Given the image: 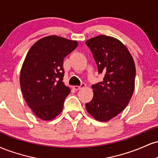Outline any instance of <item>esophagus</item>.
Here are the masks:
<instances>
[{"label": "esophagus", "mask_w": 158, "mask_h": 158, "mask_svg": "<svg viewBox=\"0 0 158 158\" xmlns=\"http://www.w3.org/2000/svg\"><path fill=\"white\" fill-rule=\"evenodd\" d=\"M85 87H86V84H85V83H81L80 86H73V89L78 90L81 89V88H84Z\"/></svg>", "instance_id": "1"}]
</instances>
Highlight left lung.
I'll use <instances>...</instances> for the list:
<instances>
[{"mask_svg": "<svg viewBox=\"0 0 158 158\" xmlns=\"http://www.w3.org/2000/svg\"><path fill=\"white\" fill-rule=\"evenodd\" d=\"M91 50L103 81L92 85L94 97L86 110L99 121L110 120L126 108L135 90L136 70L126 47L113 37L101 35L85 42Z\"/></svg>", "mask_w": 158, "mask_h": 158, "instance_id": "8db88e82", "label": "left lung"}]
</instances>
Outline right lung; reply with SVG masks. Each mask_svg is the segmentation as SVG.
Instances as JSON below:
<instances>
[{"label": "right lung", "instance_id": "1", "mask_svg": "<svg viewBox=\"0 0 158 158\" xmlns=\"http://www.w3.org/2000/svg\"><path fill=\"white\" fill-rule=\"evenodd\" d=\"M77 45L76 41L50 35L39 40L27 52L20 85L27 104L40 119L50 120L62 110L70 92L63 82V61Z\"/></svg>", "mask_w": 158, "mask_h": 158}]
</instances>
